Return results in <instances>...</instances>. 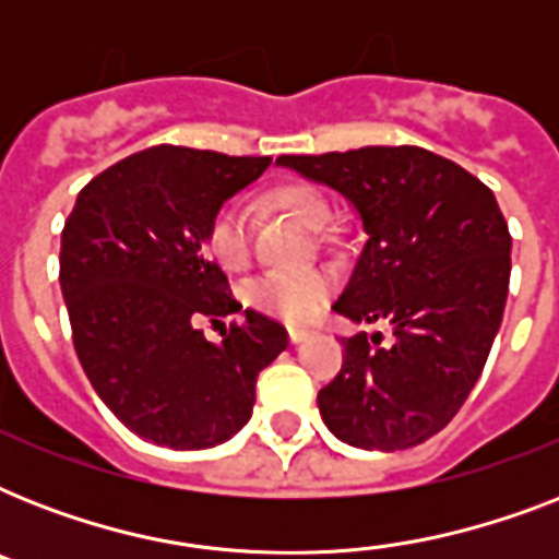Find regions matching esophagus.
<instances>
[{
	"label": "esophagus",
	"instance_id": "1",
	"mask_svg": "<svg viewBox=\"0 0 559 559\" xmlns=\"http://www.w3.org/2000/svg\"><path fill=\"white\" fill-rule=\"evenodd\" d=\"M289 342H293V345H298V342H305V340H310V336H313V333L310 331H305V328H289Z\"/></svg>",
	"mask_w": 559,
	"mask_h": 559
}]
</instances>
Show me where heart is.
Listing matches in <instances>:
<instances>
[{
    "label": "heart",
    "instance_id": "1",
    "mask_svg": "<svg viewBox=\"0 0 559 559\" xmlns=\"http://www.w3.org/2000/svg\"><path fill=\"white\" fill-rule=\"evenodd\" d=\"M266 205L287 214L305 228H322L331 219V202L322 191L301 179H287L270 188ZM205 252L219 270L243 272L249 266V237L243 214L235 205H223L211 214L205 226ZM333 278L324 270L278 272L266 275L249 289V301L263 313L278 316L289 324H310L331 305Z\"/></svg>",
    "mask_w": 559,
    "mask_h": 559
}]
</instances>
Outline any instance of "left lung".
<instances>
[{
    "mask_svg": "<svg viewBox=\"0 0 559 559\" xmlns=\"http://www.w3.org/2000/svg\"><path fill=\"white\" fill-rule=\"evenodd\" d=\"M278 162L345 193L366 228L333 310L391 324V342L342 340V371L319 391L322 420L359 450L424 443L464 406L502 324L511 231L493 191L415 144Z\"/></svg>",
    "mask_w": 559,
    "mask_h": 559,
    "instance_id": "left-lung-1",
    "label": "left lung"
}]
</instances>
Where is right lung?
<instances>
[{
	"label": "right lung",
	"instance_id": "add662e5",
	"mask_svg": "<svg viewBox=\"0 0 559 559\" xmlns=\"http://www.w3.org/2000/svg\"><path fill=\"white\" fill-rule=\"evenodd\" d=\"M270 156H226L159 144L92 179L60 240L74 354L121 424L170 450H209L252 417L258 373L287 331L246 310L214 345L200 319L240 310L202 252L223 202L261 177Z\"/></svg>",
	"mask_w": 559,
	"mask_h": 559
}]
</instances>
